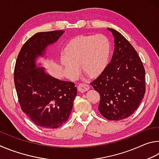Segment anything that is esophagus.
<instances>
[{"label":"esophagus","instance_id":"esophagus-1","mask_svg":"<svg viewBox=\"0 0 159 159\" xmlns=\"http://www.w3.org/2000/svg\"><path fill=\"white\" fill-rule=\"evenodd\" d=\"M89 89V86L86 84H82H82H80L77 87L78 91H80V92L81 93L86 92V91H87Z\"/></svg>","mask_w":159,"mask_h":159}]
</instances>
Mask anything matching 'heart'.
I'll use <instances>...</instances> for the list:
<instances>
[{"label": "heart", "mask_w": 159, "mask_h": 159, "mask_svg": "<svg viewBox=\"0 0 159 159\" xmlns=\"http://www.w3.org/2000/svg\"><path fill=\"white\" fill-rule=\"evenodd\" d=\"M110 54V42L105 35H80L66 43L60 62L70 77L77 76L80 66L82 72L96 78L106 70Z\"/></svg>", "instance_id": "1"}]
</instances>
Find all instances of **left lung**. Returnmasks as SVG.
<instances>
[{
    "label": "left lung",
    "instance_id": "obj_1",
    "mask_svg": "<svg viewBox=\"0 0 159 159\" xmlns=\"http://www.w3.org/2000/svg\"><path fill=\"white\" fill-rule=\"evenodd\" d=\"M115 38V51L107 68L91 84L101 96L98 110L108 120L129 117L145 93V70L131 44L117 30L108 29Z\"/></svg>",
    "mask_w": 159,
    "mask_h": 159
}]
</instances>
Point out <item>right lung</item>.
Here are the masks:
<instances>
[{"mask_svg": "<svg viewBox=\"0 0 159 159\" xmlns=\"http://www.w3.org/2000/svg\"><path fill=\"white\" fill-rule=\"evenodd\" d=\"M63 33H35L21 47L15 67L14 82L21 110L35 125L44 129H57L66 123L77 96L73 82L50 76L35 63Z\"/></svg>", "mask_w": 159, "mask_h": 159, "instance_id": "obj_1", "label": "right lung"}]
</instances>
